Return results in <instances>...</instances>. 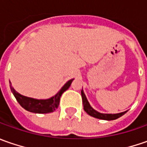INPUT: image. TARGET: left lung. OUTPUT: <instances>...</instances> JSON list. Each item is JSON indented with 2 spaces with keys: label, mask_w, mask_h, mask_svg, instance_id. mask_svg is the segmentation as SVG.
<instances>
[{
  "label": "left lung",
  "mask_w": 147,
  "mask_h": 147,
  "mask_svg": "<svg viewBox=\"0 0 147 147\" xmlns=\"http://www.w3.org/2000/svg\"><path fill=\"white\" fill-rule=\"evenodd\" d=\"M81 96H82V102H83L84 110V111L89 114L90 116H93L94 118L100 119H104V120H114L119 118L120 116H122L124 115L127 111H125L124 112H120V113H117V114H105V113H100L98 111H97L96 110H94L89 104L88 99L86 98L85 94L84 93V90L82 89L81 90Z\"/></svg>",
  "instance_id": "1"
}]
</instances>
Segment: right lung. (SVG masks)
I'll return each instance as SVG.
<instances>
[{"instance_id":"right-lung-1","label":"right lung","mask_w":147,"mask_h":147,"mask_svg":"<svg viewBox=\"0 0 147 147\" xmlns=\"http://www.w3.org/2000/svg\"><path fill=\"white\" fill-rule=\"evenodd\" d=\"M73 80L74 79H71L68 80L57 94L48 99H36L23 96L22 94H18L11 86V84H10V89L18 103L25 110H27L30 112H33V113L46 114V113L53 112V111H55V109L58 108L62 94L70 87ZM9 84H10V81H9Z\"/></svg>"}]
</instances>
